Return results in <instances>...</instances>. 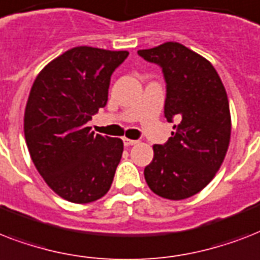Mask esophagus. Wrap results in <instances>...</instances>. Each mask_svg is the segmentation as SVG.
Listing matches in <instances>:
<instances>
[{"instance_id":"1","label":"esophagus","mask_w":260,"mask_h":260,"mask_svg":"<svg viewBox=\"0 0 260 260\" xmlns=\"http://www.w3.org/2000/svg\"><path fill=\"white\" fill-rule=\"evenodd\" d=\"M122 143H124V146L125 147H129V146H135L138 140H132V139H128V138H124L122 139Z\"/></svg>"}]
</instances>
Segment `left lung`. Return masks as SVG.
Masks as SVG:
<instances>
[{
    "label": "left lung",
    "instance_id": "left-lung-1",
    "mask_svg": "<svg viewBox=\"0 0 260 260\" xmlns=\"http://www.w3.org/2000/svg\"><path fill=\"white\" fill-rule=\"evenodd\" d=\"M138 54L162 69L165 117L178 121L171 138L154 146V159L144 169V178L160 197L185 200L213 179L225 158L231 139L226 91L214 67L179 43H165Z\"/></svg>",
    "mask_w": 260,
    "mask_h": 260
}]
</instances>
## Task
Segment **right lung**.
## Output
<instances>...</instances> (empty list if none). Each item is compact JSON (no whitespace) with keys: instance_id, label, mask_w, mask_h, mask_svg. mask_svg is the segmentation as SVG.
I'll return each mask as SVG.
<instances>
[{"instance_id":"obj_1","label":"right lung","mask_w":260,"mask_h":260,"mask_svg":"<svg viewBox=\"0 0 260 260\" xmlns=\"http://www.w3.org/2000/svg\"><path fill=\"white\" fill-rule=\"evenodd\" d=\"M126 51L75 47L36 77L24 116L30 158L47 185L62 198L87 204L104 197L121 159V139L86 126L108 102L113 71Z\"/></svg>"}]
</instances>
